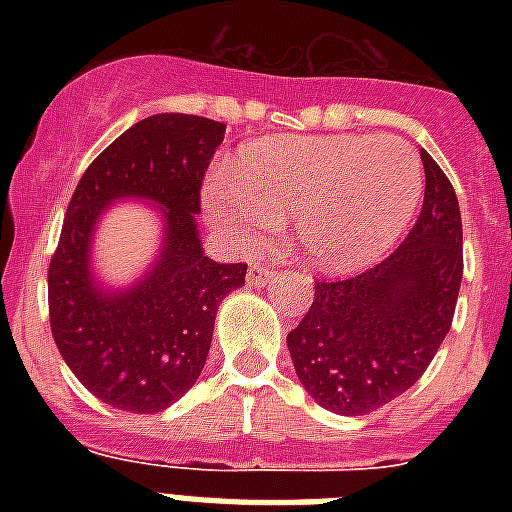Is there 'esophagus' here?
<instances>
[{
	"label": "esophagus",
	"instance_id": "1",
	"mask_svg": "<svg viewBox=\"0 0 512 512\" xmlns=\"http://www.w3.org/2000/svg\"><path fill=\"white\" fill-rule=\"evenodd\" d=\"M273 268H265V265H252L247 273V284H252V287H260V284H265V281L271 279L273 276Z\"/></svg>",
	"mask_w": 512,
	"mask_h": 512
}]
</instances>
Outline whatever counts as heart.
Listing matches in <instances>:
<instances>
[{
	"label": "heart",
	"instance_id": "1",
	"mask_svg": "<svg viewBox=\"0 0 512 512\" xmlns=\"http://www.w3.org/2000/svg\"><path fill=\"white\" fill-rule=\"evenodd\" d=\"M420 193V156L404 140L276 135L241 148L231 180L207 183L204 207L244 252L271 244L295 217L305 263L350 273L401 239Z\"/></svg>",
	"mask_w": 512,
	"mask_h": 512
}]
</instances>
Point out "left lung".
I'll use <instances>...</instances> for the list:
<instances>
[{
  "label": "left lung",
  "instance_id": "left-lung-1",
  "mask_svg": "<svg viewBox=\"0 0 512 512\" xmlns=\"http://www.w3.org/2000/svg\"><path fill=\"white\" fill-rule=\"evenodd\" d=\"M425 201L401 247L350 279H319L287 335L316 404L358 417L420 380L452 329L462 284V217L449 177L422 151Z\"/></svg>",
  "mask_w": 512,
  "mask_h": 512
}]
</instances>
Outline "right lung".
Listing matches in <instances>:
<instances>
[{
    "mask_svg": "<svg viewBox=\"0 0 512 512\" xmlns=\"http://www.w3.org/2000/svg\"><path fill=\"white\" fill-rule=\"evenodd\" d=\"M225 124L191 114H156L132 124L84 170L47 271L50 329L76 380L100 401L154 414L199 380L217 305L244 287L247 265L215 263L196 231L201 183ZM135 195L163 207L165 249L146 280L108 296L89 273L99 209Z\"/></svg>",
    "mask_w": 512,
    "mask_h": 512,
    "instance_id": "add662e5",
    "label": "right lung"
}]
</instances>
